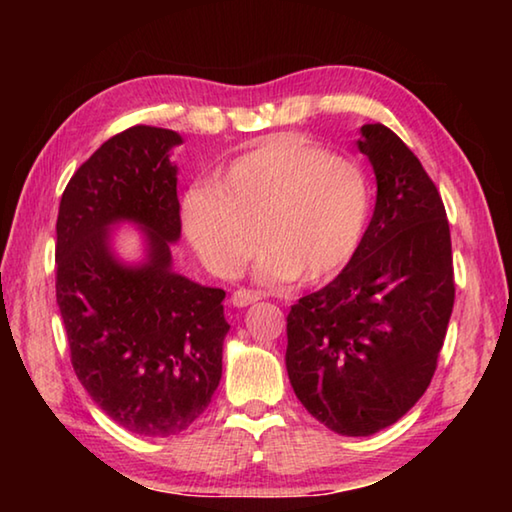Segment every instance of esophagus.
<instances>
[{
  "label": "esophagus",
  "instance_id": "obj_1",
  "mask_svg": "<svg viewBox=\"0 0 512 512\" xmlns=\"http://www.w3.org/2000/svg\"><path fill=\"white\" fill-rule=\"evenodd\" d=\"M257 300H262V293L253 291V289H239V291L232 293V298H230V302H232V305H235V307L255 305Z\"/></svg>",
  "mask_w": 512,
  "mask_h": 512
}]
</instances>
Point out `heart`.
<instances>
[{"mask_svg": "<svg viewBox=\"0 0 512 512\" xmlns=\"http://www.w3.org/2000/svg\"><path fill=\"white\" fill-rule=\"evenodd\" d=\"M372 189L357 160L305 137H271L189 189L183 223L212 273L235 277L257 248L264 282H320L350 262L366 235Z\"/></svg>", "mask_w": 512, "mask_h": 512, "instance_id": "b5f03b06", "label": "heart"}]
</instances>
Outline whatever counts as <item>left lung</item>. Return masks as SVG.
Here are the masks:
<instances>
[{"label":"left lung","mask_w":512,"mask_h":512,"mask_svg":"<svg viewBox=\"0 0 512 512\" xmlns=\"http://www.w3.org/2000/svg\"><path fill=\"white\" fill-rule=\"evenodd\" d=\"M377 203L348 266L287 316V372L302 406L341 436L395 424L431 384L454 309L447 212L413 151L361 128Z\"/></svg>","instance_id":"left-lung-1"}]
</instances>
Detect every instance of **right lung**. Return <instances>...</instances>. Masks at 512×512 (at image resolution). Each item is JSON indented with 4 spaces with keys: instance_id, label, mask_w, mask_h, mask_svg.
<instances>
[{
    "instance_id": "add662e5",
    "label": "right lung",
    "mask_w": 512,
    "mask_h": 512,
    "mask_svg": "<svg viewBox=\"0 0 512 512\" xmlns=\"http://www.w3.org/2000/svg\"><path fill=\"white\" fill-rule=\"evenodd\" d=\"M169 128L133 126L103 142L69 180L56 221V302L76 377L101 411L140 436H176L201 418L221 381L223 289L171 271L180 237ZM117 220L140 222L150 255L119 265Z\"/></svg>"
}]
</instances>
